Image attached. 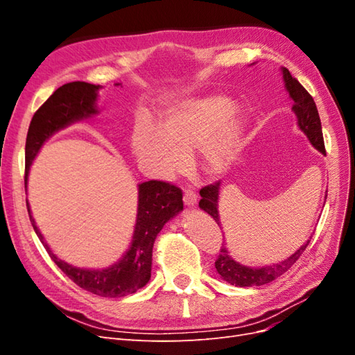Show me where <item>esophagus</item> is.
Segmentation results:
<instances>
[{
    "mask_svg": "<svg viewBox=\"0 0 355 355\" xmlns=\"http://www.w3.org/2000/svg\"><path fill=\"white\" fill-rule=\"evenodd\" d=\"M184 202L187 204V206H196L197 204V194L194 191H191V189H185V192H184Z\"/></svg>",
    "mask_w": 355,
    "mask_h": 355,
    "instance_id": "obj_1",
    "label": "esophagus"
}]
</instances>
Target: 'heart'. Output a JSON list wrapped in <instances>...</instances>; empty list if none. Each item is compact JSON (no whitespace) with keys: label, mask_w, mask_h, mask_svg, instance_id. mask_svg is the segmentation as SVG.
<instances>
[{"label":"heart","mask_w":355,"mask_h":355,"mask_svg":"<svg viewBox=\"0 0 355 355\" xmlns=\"http://www.w3.org/2000/svg\"><path fill=\"white\" fill-rule=\"evenodd\" d=\"M232 102L219 94L182 99L159 116V127L139 120L132 133L133 154L149 175L171 179L188 166L197 151L202 173L216 176L228 168L241 137L240 121L232 114Z\"/></svg>","instance_id":"1"}]
</instances>
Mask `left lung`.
<instances>
[{"label": "left lung", "mask_w": 355, "mask_h": 355, "mask_svg": "<svg viewBox=\"0 0 355 355\" xmlns=\"http://www.w3.org/2000/svg\"><path fill=\"white\" fill-rule=\"evenodd\" d=\"M283 78H284L286 90L288 92L290 98H292V101H293L292 110L297 116L299 128L308 136L311 145H313L315 149H318L321 154H326L323 132H321L320 115H318L313 96H311L304 89L302 84L292 77V73L288 72L287 68H283ZM219 189H220L219 180L214 182V184H210L207 187L201 188V191H200L201 200L198 202V206L204 211L209 213L210 216L214 219V222H216L220 227L219 210H218ZM309 241L311 240H308L302 247H299V250H296L293 254H290L287 259L278 262V263H274V265H270V266H262V268H252V266H245V265L235 262L230 256V252L227 250V247L222 245L218 259H216V262H214V266H216V270L223 280L232 286H239V287L262 286L266 283H271L272 280H275L277 277L283 275L288 270V268L299 259L300 254L305 252Z\"/></svg>", "instance_id": "left-lung-1"}]
</instances>
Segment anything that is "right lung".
<instances>
[{"label": "right lung", "instance_id": "right-lung-1", "mask_svg": "<svg viewBox=\"0 0 355 355\" xmlns=\"http://www.w3.org/2000/svg\"><path fill=\"white\" fill-rule=\"evenodd\" d=\"M101 85L84 81H72L63 84L50 98L42 103L34 114L28 128L25 146V179H28L29 167L37 157L42 144L56 132L67 125L98 114L96 99ZM26 185V180H25ZM137 216L132 244L125 254L105 270H83L60 261L50 250L42 239L35 220L32 219L29 204L26 207L29 219L35 234L46 247L47 253L63 274L87 292L103 297H121L132 295L142 288L151 278L153 247L158 232L166 222L184 209L182 189L163 180H148L139 185Z\"/></svg>", "mask_w": 355, "mask_h": 355}]
</instances>
